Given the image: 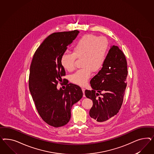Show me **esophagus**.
Returning a JSON list of instances; mask_svg holds the SVG:
<instances>
[{"label":"esophagus","mask_w":154,"mask_h":154,"mask_svg":"<svg viewBox=\"0 0 154 154\" xmlns=\"http://www.w3.org/2000/svg\"><path fill=\"white\" fill-rule=\"evenodd\" d=\"M82 92L84 93V97H85V89L84 88H82Z\"/></svg>","instance_id":"34e87169"}]
</instances>
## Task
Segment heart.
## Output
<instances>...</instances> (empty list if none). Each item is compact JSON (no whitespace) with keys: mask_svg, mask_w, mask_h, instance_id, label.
I'll return each mask as SVG.
<instances>
[{"mask_svg":"<svg viewBox=\"0 0 154 154\" xmlns=\"http://www.w3.org/2000/svg\"><path fill=\"white\" fill-rule=\"evenodd\" d=\"M109 43L107 38L93 34H85L75 43L72 53L64 54L60 59L61 64L65 70H74L76 59H81V69L71 75L70 81L84 86L88 81L92 71L98 72L106 60Z\"/></svg>","mask_w":154,"mask_h":154,"instance_id":"1","label":"heart"}]
</instances>
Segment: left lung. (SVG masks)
Returning <instances> with one entry per match:
<instances>
[{
	"label": "left lung",
	"mask_w": 154,
	"mask_h": 154,
	"mask_svg": "<svg viewBox=\"0 0 154 154\" xmlns=\"http://www.w3.org/2000/svg\"><path fill=\"white\" fill-rule=\"evenodd\" d=\"M127 61L124 54L112 46L101 70L90 83L93 90H85V95L93 100L89 115L97 124L116 115L121 108L126 89Z\"/></svg>",
	"instance_id": "left-lung-1"
}]
</instances>
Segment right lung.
<instances>
[{
    "mask_svg": "<svg viewBox=\"0 0 154 154\" xmlns=\"http://www.w3.org/2000/svg\"><path fill=\"white\" fill-rule=\"evenodd\" d=\"M79 31L52 33L43 41L33 55L30 66L29 88L42 120L55 128L66 125L71 116V108L83 96L79 86L68 84L65 90L57 89L66 79L61 56Z\"/></svg>",
    "mask_w": 154,
    "mask_h": 154,
    "instance_id": "add662e5",
    "label": "right lung"
}]
</instances>
